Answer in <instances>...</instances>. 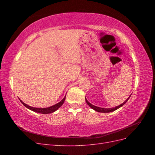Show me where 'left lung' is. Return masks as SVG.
I'll use <instances>...</instances> for the list:
<instances>
[{"label":"left lung","instance_id":"1","mask_svg":"<svg viewBox=\"0 0 155 155\" xmlns=\"http://www.w3.org/2000/svg\"><path fill=\"white\" fill-rule=\"evenodd\" d=\"M130 96H131V94H130ZM130 96L127 98V99L122 104H121V105H120L119 106H116V107H114V108H110V109H105V108H101V107H96V106H94V105H92L91 104H90V103H89L87 100V99L85 98V100H86V102H87V104L88 105V106H90V107H91L92 109H94V110H95L96 111H97V112H104V113H107V112H113V111H114V110H116V109H119L120 107H121V106H123L125 103L128 101V100L129 99V97H130Z\"/></svg>","mask_w":155,"mask_h":155}]
</instances>
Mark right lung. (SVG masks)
<instances>
[{"label": "right lung", "instance_id": "right-lung-1", "mask_svg": "<svg viewBox=\"0 0 155 155\" xmlns=\"http://www.w3.org/2000/svg\"><path fill=\"white\" fill-rule=\"evenodd\" d=\"M65 98H66V96H65L60 102H59L58 104H55L53 106H51L50 107H47V108H35V107H30L29 105H26V104H25V103L22 101L21 100H20V101L23 104V105L25 106L26 107L28 108V109H29L30 110H31L32 111H34L35 112H38V113H41V114H50V113H52V112H55V110H57L59 109V108L63 104V103L65 100Z\"/></svg>", "mask_w": 155, "mask_h": 155}]
</instances>
